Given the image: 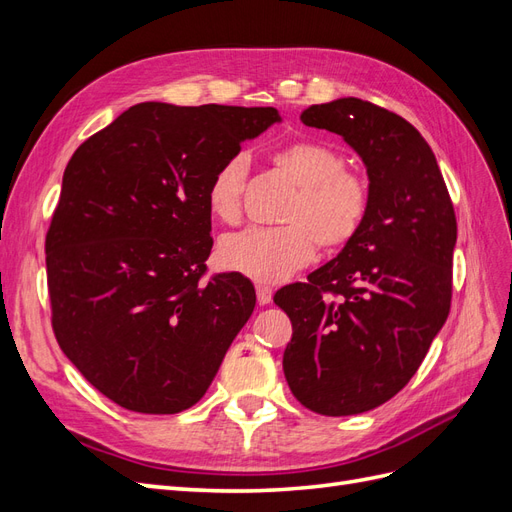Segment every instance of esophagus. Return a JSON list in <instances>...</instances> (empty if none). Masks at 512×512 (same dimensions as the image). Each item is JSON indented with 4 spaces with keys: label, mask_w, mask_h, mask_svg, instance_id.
<instances>
[{
    "label": "esophagus",
    "mask_w": 512,
    "mask_h": 512,
    "mask_svg": "<svg viewBox=\"0 0 512 512\" xmlns=\"http://www.w3.org/2000/svg\"><path fill=\"white\" fill-rule=\"evenodd\" d=\"M256 297L260 305H269L273 299V288L267 284H256Z\"/></svg>",
    "instance_id": "1"
}]
</instances>
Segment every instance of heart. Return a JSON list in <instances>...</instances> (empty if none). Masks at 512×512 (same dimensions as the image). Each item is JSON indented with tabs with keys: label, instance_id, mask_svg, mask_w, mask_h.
<instances>
[{
	"label": "heart",
	"instance_id": "b5f03b06",
	"mask_svg": "<svg viewBox=\"0 0 512 512\" xmlns=\"http://www.w3.org/2000/svg\"><path fill=\"white\" fill-rule=\"evenodd\" d=\"M273 164L297 188L282 213L284 226L245 228L226 235L218 260L256 282H282L305 267L316 254V243L335 250L356 237L371 205L369 181L344 168V156L320 141H294L273 151ZM243 160H226L207 188V207L215 220L232 224L241 213Z\"/></svg>",
	"mask_w": 512,
	"mask_h": 512
}]
</instances>
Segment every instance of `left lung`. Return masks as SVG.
Returning <instances> with one entry per match:
<instances>
[{"label":"left lung","instance_id":"8db88e82","mask_svg":"<svg viewBox=\"0 0 512 512\" xmlns=\"http://www.w3.org/2000/svg\"><path fill=\"white\" fill-rule=\"evenodd\" d=\"M301 121L359 153L371 205L356 237L307 284L275 292L292 322L284 374L312 412L361 414L404 389L446 322L457 220L436 156L404 117L339 98L305 108Z\"/></svg>","mask_w":512,"mask_h":512}]
</instances>
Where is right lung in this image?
I'll return each mask as SVG.
<instances>
[{
    "label": "right lung",
    "instance_id": "obj_1",
    "mask_svg": "<svg viewBox=\"0 0 512 512\" xmlns=\"http://www.w3.org/2000/svg\"><path fill=\"white\" fill-rule=\"evenodd\" d=\"M273 106L141 102L74 151L46 232L59 348L117 406L177 414L203 397L256 292L241 273L200 282L207 188Z\"/></svg>",
    "mask_w": 512,
    "mask_h": 512
}]
</instances>
